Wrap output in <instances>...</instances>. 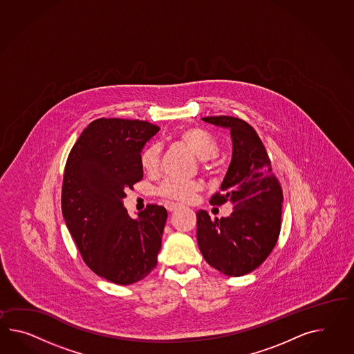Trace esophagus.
<instances>
[{"instance_id":"34e87169","label":"esophagus","mask_w":354,"mask_h":354,"mask_svg":"<svg viewBox=\"0 0 354 354\" xmlns=\"http://www.w3.org/2000/svg\"><path fill=\"white\" fill-rule=\"evenodd\" d=\"M165 206H166V209H167V211H170V212H173V211H176L178 208L181 207L179 203H174V202H169V203H166Z\"/></svg>"}]
</instances>
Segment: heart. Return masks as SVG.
<instances>
[{
    "label": "heart",
    "instance_id": "b5f03b06",
    "mask_svg": "<svg viewBox=\"0 0 354 354\" xmlns=\"http://www.w3.org/2000/svg\"><path fill=\"white\" fill-rule=\"evenodd\" d=\"M179 140L189 148L190 151L202 160V166L207 171H217L220 169L215 157L218 155L220 145L214 134L198 127L187 128L179 133ZM160 146L152 143L143 148L139 155V164L147 174L157 173L160 167ZM201 189V184L194 180H176L169 179L158 188V194L165 198L188 202Z\"/></svg>",
    "mask_w": 354,
    "mask_h": 354
}]
</instances>
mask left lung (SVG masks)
<instances>
[{"instance_id": "obj_1", "label": "left lung", "mask_w": 354, "mask_h": 354, "mask_svg": "<svg viewBox=\"0 0 354 354\" xmlns=\"http://www.w3.org/2000/svg\"><path fill=\"white\" fill-rule=\"evenodd\" d=\"M203 121L230 130L233 155L221 193L209 203L233 205L227 217L212 220L197 212V241L208 265L227 276L256 270L274 250L281 226L283 190L272 174L266 148L256 130L238 118L208 116Z\"/></svg>"}]
</instances>
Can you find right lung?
<instances>
[{"instance_id":"1","label":"right lung","mask_w":354,"mask_h":354,"mask_svg":"<svg viewBox=\"0 0 354 354\" xmlns=\"http://www.w3.org/2000/svg\"><path fill=\"white\" fill-rule=\"evenodd\" d=\"M160 130L148 121L97 119L70 151L61 208L88 268L119 285L137 283L157 265L167 211L148 205L131 218L122 199L143 179L139 155Z\"/></svg>"}]
</instances>
